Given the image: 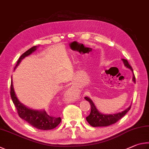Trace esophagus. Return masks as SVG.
<instances>
[{
	"label": "esophagus",
	"instance_id": "1",
	"mask_svg": "<svg viewBox=\"0 0 149 149\" xmlns=\"http://www.w3.org/2000/svg\"><path fill=\"white\" fill-rule=\"evenodd\" d=\"M69 95H71L72 97H79V93L76 92V91L73 90H69Z\"/></svg>",
	"mask_w": 149,
	"mask_h": 149
}]
</instances>
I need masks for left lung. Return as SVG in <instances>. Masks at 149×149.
I'll list each match as a JSON object with an SVG mask.
<instances>
[{
    "instance_id": "obj_1",
    "label": "left lung",
    "mask_w": 149,
    "mask_h": 149,
    "mask_svg": "<svg viewBox=\"0 0 149 149\" xmlns=\"http://www.w3.org/2000/svg\"><path fill=\"white\" fill-rule=\"evenodd\" d=\"M122 61H124V65H126L127 68L131 69L132 70V72H134L132 67L130 66L128 61L125 59H122ZM133 80H134V82H135V77L134 74V77H133ZM84 99L90 103L91 106L90 114H89V116L86 117V120L88 121V123L93 127L108 126H110L111 124L116 123V122H118L120 119H121L122 117L130 110L132 107V105H130L128 108L126 109L125 111H122V113L107 115V114H102L97 110L94 104H93L92 101L91 100L90 98H88V97H85Z\"/></svg>"
}]
</instances>
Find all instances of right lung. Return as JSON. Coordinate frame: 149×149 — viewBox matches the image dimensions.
<instances>
[{
  "mask_svg": "<svg viewBox=\"0 0 149 149\" xmlns=\"http://www.w3.org/2000/svg\"><path fill=\"white\" fill-rule=\"evenodd\" d=\"M36 46H33L25 53H23L20 57L18 59L17 63L15 65V68L19 65L21 61L33 52L36 50ZM10 95H11L12 100L14 103L19 116L25 120L31 126L36 127V128L42 130H49L56 127L61 121L60 117H56L55 116L49 115L46 111H34L32 109L27 108L21 103L17 100L16 95L15 94L14 87H13L12 80L10 84Z\"/></svg>",
  "mask_w": 149,
  "mask_h": 149,
  "instance_id": "add662e5",
  "label": "right lung"
}]
</instances>
